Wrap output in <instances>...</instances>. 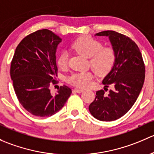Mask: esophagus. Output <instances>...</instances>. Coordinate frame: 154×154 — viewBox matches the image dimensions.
<instances>
[{"instance_id":"esophagus-1","label":"esophagus","mask_w":154,"mask_h":154,"mask_svg":"<svg viewBox=\"0 0 154 154\" xmlns=\"http://www.w3.org/2000/svg\"><path fill=\"white\" fill-rule=\"evenodd\" d=\"M74 93H81L82 92H84L83 90H80V89H74L73 90Z\"/></svg>"}]
</instances>
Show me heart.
<instances>
[{"instance_id": "heart-1", "label": "heart", "mask_w": 154, "mask_h": 154, "mask_svg": "<svg viewBox=\"0 0 154 154\" xmlns=\"http://www.w3.org/2000/svg\"><path fill=\"white\" fill-rule=\"evenodd\" d=\"M72 47L78 53L90 58V65L99 75L103 76L111 71L116 60L115 50L111 47H102V44L90 36H82L72 44ZM68 55L63 52L58 56L57 64L60 68L67 66ZM92 72H81L72 74L68 78V82L73 86L87 88L90 86L93 79Z\"/></svg>"}]
</instances>
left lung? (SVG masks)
<instances>
[{
  "mask_svg": "<svg viewBox=\"0 0 154 154\" xmlns=\"http://www.w3.org/2000/svg\"><path fill=\"white\" fill-rule=\"evenodd\" d=\"M96 35L108 37L115 50V64L102 81L106 88L112 85L114 89L107 95L104 93L105 88L96 91L89 110L98 120L114 121L126 114L136 102L145 82V64L138 46L128 36L112 30Z\"/></svg>",
  "mask_w": 154,
  "mask_h": 154,
  "instance_id": "left-lung-1",
  "label": "left lung"
}]
</instances>
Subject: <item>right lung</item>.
<instances>
[{"mask_svg": "<svg viewBox=\"0 0 154 154\" xmlns=\"http://www.w3.org/2000/svg\"><path fill=\"white\" fill-rule=\"evenodd\" d=\"M61 38L44 29L26 36L16 47L11 62L10 75L19 102L32 115L49 117L63 107L72 93L63 85L55 94L51 85L57 83L56 50Z\"/></svg>", "mask_w": 154, "mask_h": 154, "instance_id": "1", "label": "right lung"}]
</instances>
